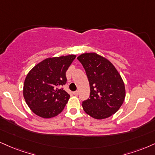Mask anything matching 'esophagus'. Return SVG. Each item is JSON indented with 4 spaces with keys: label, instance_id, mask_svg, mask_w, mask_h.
Wrapping results in <instances>:
<instances>
[{
    "label": "esophagus",
    "instance_id": "1",
    "mask_svg": "<svg viewBox=\"0 0 155 155\" xmlns=\"http://www.w3.org/2000/svg\"><path fill=\"white\" fill-rule=\"evenodd\" d=\"M73 94H74V95L78 96V94H79V92H78V91H75V92H73Z\"/></svg>",
    "mask_w": 155,
    "mask_h": 155
}]
</instances>
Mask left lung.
Listing matches in <instances>:
<instances>
[{
  "label": "left lung",
  "mask_w": 155,
  "mask_h": 155,
  "mask_svg": "<svg viewBox=\"0 0 155 155\" xmlns=\"http://www.w3.org/2000/svg\"><path fill=\"white\" fill-rule=\"evenodd\" d=\"M77 59L90 86L89 97L82 102L84 110L96 119L111 116L118 110L126 96L120 75L107 59L96 53H84Z\"/></svg>",
  "instance_id": "8db88e82"
}]
</instances>
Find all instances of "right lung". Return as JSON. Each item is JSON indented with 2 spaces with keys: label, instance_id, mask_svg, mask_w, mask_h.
<instances>
[{
  "label": "right lung",
  "instance_id": "obj_1",
  "mask_svg": "<svg viewBox=\"0 0 155 155\" xmlns=\"http://www.w3.org/2000/svg\"><path fill=\"white\" fill-rule=\"evenodd\" d=\"M76 55L50 58L36 65L26 77L23 94L27 105L38 116L50 118L63 111L70 97L62 86L66 72Z\"/></svg>",
  "mask_w": 155,
  "mask_h": 155
}]
</instances>
